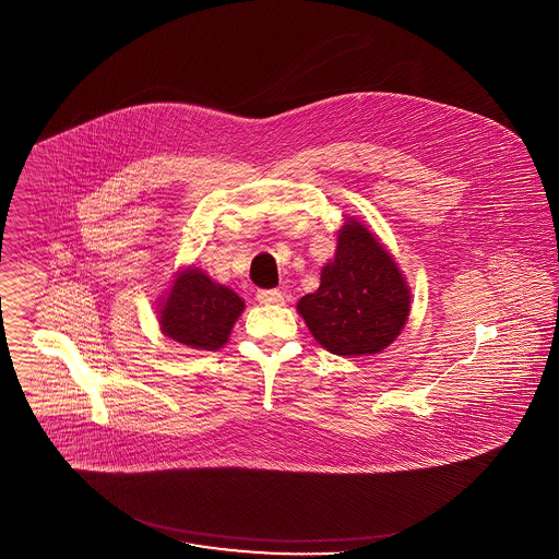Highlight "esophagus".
<instances>
[{
	"instance_id": "obj_1",
	"label": "esophagus",
	"mask_w": 559,
	"mask_h": 559,
	"mask_svg": "<svg viewBox=\"0 0 559 559\" xmlns=\"http://www.w3.org/2000/svg\"><path fill=\"white\" fill-rule=\"evenodd\" d=\"M258 301L264 306H281L285 301V295L278 289L258 290Z\"/></svg>"
}]
</instances>
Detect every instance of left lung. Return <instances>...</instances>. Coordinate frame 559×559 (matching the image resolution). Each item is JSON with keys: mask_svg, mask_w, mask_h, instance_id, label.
Masks as SVG:
<instances>
[{"mask_svg": "<svg viewBox=\"0 0 559 559\" xmlns=\"http://www.w3.org/2000/svg\"><path fill=\"white\" fill-rule=\"evenodd\" d=\"M297 312L313 338L335 356H374L386 349L409 316V287L391 253L364 224L347 218L335 260Z\"/></svg>", "mask_w": 559, "mask_h": 559, "instance_id": "1", "label": "left lung"}]
</instances>
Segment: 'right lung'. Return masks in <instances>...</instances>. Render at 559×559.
I'll list each match as a JSON object with an SVG mask.
<instances>
[{
  "mask_svg": "<svg viewBox=\"0 0 559 559\" xmlns=\"http://www.w3.org/2000/svg\"><path fill=\"white\" fill-rule=\"evenodd\" d=\"M246 308L243 299L203 270H180L159 308L162 333L191 349L216 352Z\"/></svg>",
  "mask_w": 559,
  "mask_h": 559,
  "instance_id": "right-lung-1",
  "label": "right lung"
}]
</instances>
